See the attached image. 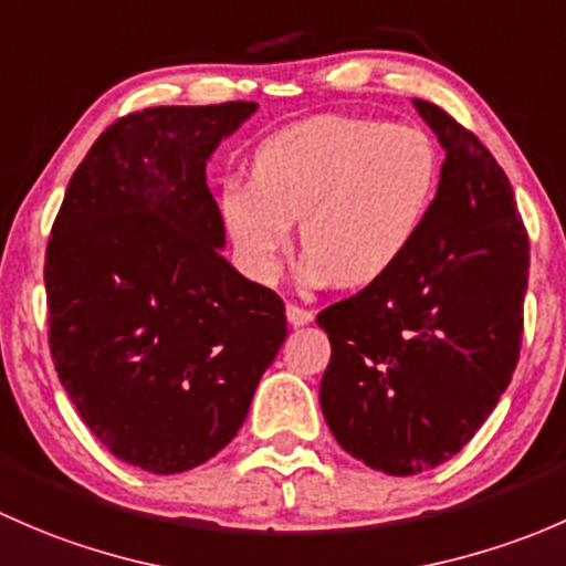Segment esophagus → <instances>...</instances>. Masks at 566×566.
<instances>
[{
	"mask_svg": "<svg viewBox=\"0 0 566 566\" xmlns=\"http://www.w3.org/2000/svg\"><path fill=\"white\" fill-rule=\"evenodd\" d=\"M285 316H289L291 326H305L313 322V311H307V307H300V305L285 307Z\"/></svg>",
	"mask_w": 566,
	"mask_h": 566,
	"instance_id": "obj_1",
	"label": "esophagus"
}]
</instances>
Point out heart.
Listing matches in <instances>:
<instances>
[{"mask_svg": "<svg viewBox=\"0 0 566 566\" xmlns=\"http://www.w3.org/2000/svg\"><path fill=\"white\" fill-rule=\"evenodd\" d=\"M439 177V149L419 127L324 114L266 136L253 182L226 185L220 214L253 281H275L300 220L302 275L357 289L403 259Z\"/></svg>", "mask_w": 566, "mask_h": 566, "instance_id": "b5f03b06", "label": "heart"}]
</instances>
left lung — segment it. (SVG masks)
Segmentation results:
<instances>
[{
    "instance_id": "1",
    "label": "left lung",
    "mask_w": 566,
    "mask_h": 566,
    "mask_svg": "<svg viewBox=\"0 0 566 566\" xmlns=\"http://www.w3.org/2000/svg\"><path fill=\"white\" fill-rule=\"evenodd\" d=\"M444 147L433 207L403 259L318 313L332 357L318 400L348 455L392 476L458 455L521 354L528 234L485 144L413 101Z\"/></svg>"
}]
</instances>
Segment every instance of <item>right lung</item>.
I'll use <instances>...</instances> for the list:
<instances>
[{
  "label": "right lung",
  "instance_id": "obj_1",
  "mask_svg": "<svg viewBox=\"0 0 566 566\" xmlns=\"http://www.w3.org/2000/svg\"><path fill=\"white\" fill-rule=\"evenodd\" d=\"M255 103L157 106L92 144L45 248L49 346L86 428L125 463L179 474L242 428L285 305L223 259L207 160Z\"/></svg>",
  "mask_w": 566,
  "mask_h": 566
}]
</instances>
